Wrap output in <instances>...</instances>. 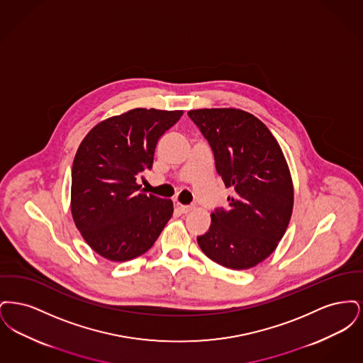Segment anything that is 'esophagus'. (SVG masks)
<instances>
[{
	"instance_id": "34e87169",
	"label": "esophagus",
	"mask_w": 363,
	"mask_h": 363,
	"mask_svg": "<svg viewBox=\"0 0 363 363\" xmlns=\"http://www.w3.org/2000/svg\"><path fill=\"white\" fill-rule=\"evenodd\" d=\"M177 209L181 212V213H189L190 211H193V206H184L181 203H177L175 204Z\"/></svg>"
}]
</instances>
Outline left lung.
Masks as SVG:
<instances>
[{"label": "left lung", "mask_w": 363, "mask_h": 363, "mask_svg": "<svg viewBox=\"0 0 363 363\" xmlns=\"http://www.w3.org/2000/svg\"><path fill=\"white\" fill-rule=\"evenodd\" d=\"M190 120L207 138L216 172L233 188L228 208L211 213V227L197 237L208 259L230 269H249L269 257L293 213V179L269 129L240 108H197Z\"/></svg>", "instance_id": "8db88e82"}]
</instances>
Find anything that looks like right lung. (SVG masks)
Segmentation results:
<instances>
[{
  "instance_id": "1",
  "label": "right lung",
  "mask_w": 363,
  "mask_h": 363,
  "mask_svg": "<svg viewBox=\"0 0 363 363\" xmlns=\"http://www.w3.org/2000/svg\"><path fill=\"white\" fill-rule=\"evenodd\" d=\"M182 110L133 108L95 125L72 166L70 211L99 256L122 262L152 247L173 216V201L147 196L136 182L152 169L157 140Z\"/></svg>"
}]
</instances>
